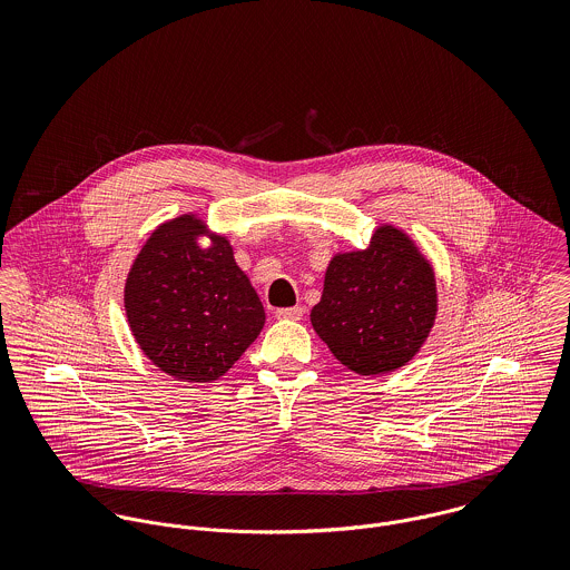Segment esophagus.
I'll return each mask as SVG.
<instances>
[{
    "label": "esophagus",
    "mask_w": 570,
    "mask_h": 570,
    "mask_svg": "<svg viewBox=\"0 0 570 570\" xmlns=\"http://www.w3.org/2000/svg\"><path fill=\"white\" fill-rule=\"evenodd\" d=\"M278 321H301L303 318V307H287L276 312Z\"/></svg>",
    "instance_id": "1"
}]
</instances>
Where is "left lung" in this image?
<instances>
[{
	"label": "left lung",
	"mask_w": 570,
	"mask_h": 570,
	"mask_svg": "<svg viewBox=\"0 0 570 570\" xmlns=\"http://www.w3.org/2000/svg\"><path fill=\"white\" fill-rule=\"evenodd\" d=\"M436 309L432 263L402 228L380 224L366 249L328 261L312 326L348 371L384 375L419 353Z\"/></svg>",
	"instance_id": "obj_1"
}]
</instances>
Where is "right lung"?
<instances>
[{
	"instance_id": "right-lung-1",
	"label": "right lung",
	"mask_w": 570,
	"mask_h": 570,
	"mask_svg": "<svg viewBox=\"0 0 570 570\" xmlns=\"http://www.w3.org/2000/svg\"><path fill=\"white\" fill-rule=\"evenodd\" d=\"M125 312L142 353L190 384L228 373L265 325L228 237L197 213L164 222L145 242L125 281Z\"/></svg>"
}]
</instances>
